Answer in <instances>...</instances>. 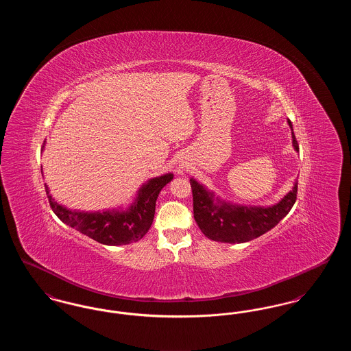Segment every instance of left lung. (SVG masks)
Listing matches in <instances>:
<instances>
[{
  "mask_svg": "<svg viewBox=\"0 0 351 351\" xmlns=\"http://www.w3.org/2000/svg\"><path fill=\"white\" fill-rule=\"evenodd\" d=\"M292 146L299 151V145L293 134ZM193 195V216L205 237L216 242L243 243L267 233L275 228L292 209L298 195V180L282 200L269 206L238 205L222 200L196 179H191Z\"/></svg>",
  "mask_w": 351,
  "mask_h": 351,
  "instance_id": "1",
  "label": "left lung"
}]
</instances>
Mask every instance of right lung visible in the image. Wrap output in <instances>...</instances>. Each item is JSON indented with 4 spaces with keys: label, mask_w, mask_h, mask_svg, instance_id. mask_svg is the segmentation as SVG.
<instances>
[{
    "label": "right lung",
    "mask_w": 351,
    "mask_h": 351,
    "mask_svg": "<svg viewBox=\"0 0 351 351\" xmlns=\"http://www.w3.org/2000/svg\"><path fill=\"white\" fill-rule=\"evenodd\" d=\"M172 179L173 173L171 172L152 178L147 183L142 184L133 202L125 210L119 208L102 212L68 209L52 197L47 184L45 186L51 209L64 223L99 243L121 246L138 242L149 232L154 221L156 199L163 186Z\"/></svg>",
    "instance_id": "1"
}]
</instances>
